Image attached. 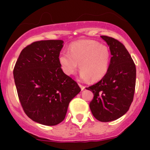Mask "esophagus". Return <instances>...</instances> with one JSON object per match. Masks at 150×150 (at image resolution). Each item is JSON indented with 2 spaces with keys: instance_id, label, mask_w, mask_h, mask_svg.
<instances>
[{
  "instance_id": "obj_1",
  "label": "esophagus",
  "mask_w": 150,
  "mask_h": 150,
  "mask_svg": "<svg viewBox=\"0 0 150 150\" xmlns=\"http://www.w3.org/2000/svg\"><path fill=\"white\" fill-rule=\"evenodd\" d=\"M79 87H80V88H81V90H84L85 88H86V87H85V86H82L81 84H79Z\"/></svg>"
}]
</instances>
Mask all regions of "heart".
<instances>
[{"label": "heart", "instance_id": "b5f03b06", "mask_svg": "<svg viewBox=\"0 0 150 150\" xmlns=\"http://www.w3.org/2000/svg\"><path fill=\"white\" fill-rule=\"evenodd\" d=\"M69 52L62 51L59 62L67 76L75 74L78 67L83 80L98 81L107 74L110 61V51L106 45L92 40H82L69 46Z\"/></svg>", "mask_w": 150, "mask_h": 150}]
</instances>
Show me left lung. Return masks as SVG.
<instances>
[{
  "mask_svg": "<svg viewBox=\"0 0 150 150\" xmlns=\"http://www.w3.org/2000/svg\"><path fill=\"white\" fill-rule=\"evenodd\" d=\"M112 55L108 71L98 83L86 88L94 98L90 110L96 120L111 122L125 114L133 101L136 67L124 45L107 36H100Z\"/></svg>",
  "mask_w": 150,
  "mask_h": 150,
  "instance_id": "obj_1",
  "label": "left lung"
}]
</instances>
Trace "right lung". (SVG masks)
<instances>
[{
  "label": "right lung",
  "instance_id": "right-lung-1",
  "mask_svg": "<svg viewBox=\"0 0 150 150\" xmlns=\"http://www.w3.org/2000/svg\"><path fill=\"white\" fill-rule=\"evenodd\" d=\"M62 40L37 41L21 52L13 70L18 98L30 120L44 125L62 122L69 103L81 91L62 71Z\"/></svg>",
  "mask_w": 150,
  "mask_h": 150
}]
</instances>
